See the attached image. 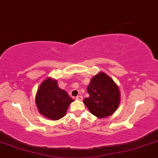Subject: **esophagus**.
<instances>
[{
	"mask_svg": "<svg viewBox=\"0 0 158 158\" xmlns=\"http://www.w3.org/2000/svg\"><path fill=\"white\" fill-rule=\"evenodd\" d=\"M76 99L78 100V101H82L83 98H82V96H81V95H79V96L76 97Z\"/></svg>",
	"mask_w": 158,
	"mask_h": 158,
	"instance_id": "34e87169",
	"label": "esophagus"
}]
</instances>
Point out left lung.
Listing matches in <instances>:
<instances>
[{"instance_id": "1", "label": "left lung", "mask_w": 158, "mask_h": 158, "mask_svg": "<svg viewBox=\"0 0 158 158\" xmlns=\"http://www.w3.org/2000/svg\"><path fill=\"white\" fill-rule=\"evenodd\" d=\"M89 96L84 99L91 114L98 118H105L117 111L120 103L118 86L104 72H99L90 79L87 86Z\"/></svg>"}]
</instances>
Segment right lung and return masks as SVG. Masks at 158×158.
<instances>
[{"instance_id": "right-lung-1", "label": "right lung", "mask_w": 158, "mask_h": 158, "mask_svg": "<svg viewBox=\"0 0 158 158\" xmlns=\"http://www.w3.org/2000/svg\"><path fill=\"white\" fill-rule=\"evenodd\" d=\"M73 101L74 100L58 87L57 80L50 77L41 82L35 95V104L39 113L52 120H58L64 117Z\"/></svg>"}]
</instances>
